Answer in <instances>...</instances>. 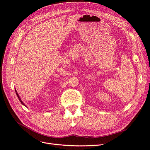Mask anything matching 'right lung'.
Returning a JSON list of instances; mask_svg holds the SVG:
<instances>
[{
  "label": "right lung",
  "instance_id": "right-lung-1",
  "mask_svg": "<svg viewBox=\"0 0 150 150\" xmlns=\"http://www.w3.org/2000/svg\"><path fill=\"white\" fill-rule=\"evenodd\" d=\"M15 91H16V94H17V97H18V98H19V101H20V102L22 104H23V105H24L25 106V104H24V103L23 102H22V100H21V98H20V97H19V94H18V93H17V91H16V89H15Z\"/></svg>",
  "mask_w": 150,
  "mask_h": 150
}]
</instances>
